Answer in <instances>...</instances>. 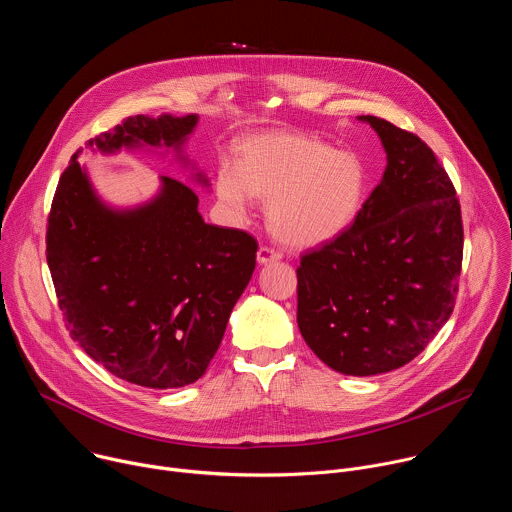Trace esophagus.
I'll use <instances>...</instances> for the list:
<instances>
[{
	"mask_svg": "<svg viewBox=\"0 0 512 512\" xmlns=\"http://www.w3.org/2000/svg\"><path fill=\"white\" fill-rule=\"evenodd\" d=\"M279 259H281V251H277V249H273V247H261V249L257 251V261H259L261 265L275 263V261H279Z\"/></svg>",
	"mask_w": 512,
	"mask_h": 512,
	"instance_id": "obj_1",
	"label": "esophagus"
}]
</instances>
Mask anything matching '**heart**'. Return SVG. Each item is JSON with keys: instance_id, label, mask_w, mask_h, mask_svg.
I'll return each instance as SVG.
<instances>
[{"instance_id": "heart-1", "label": "heart", "mask_w": 512, "mask_h": 512, "mask_svg": "<svg viewBox=\"0 0 512 512\" xmlns=\"http://www.w3.org/2000/svg\"><path fill=\"white\" fill-rule=\"evenodd\" d=\"M367 176L348 152L302 133H261L243 141L239 162L216 172V194L245 216L253 196L269 200L267 223L291 247H316L356 218Z\"/></svg>"}]
</instances>
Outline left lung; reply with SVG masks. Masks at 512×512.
I'll list each match as a JSON object with an SVG mask.
<instances>
[{"label": "left lung", "mask_w": 512, "mask_h": 512, "mask_svg": "<svg viewBox=\"0 0 512 512\" xmlns=\"http://www.w3.org/2000/svg\"><path fill=\"white\" fill-rule=\"evenodd\" d=\"M387 168L354 223L298 267V326L330 369L369 377L411 362L454 312L464 227L456 188L429 145L387 119Z\"/></svg>", "instance_id": "8db88e82"}]
</instances>
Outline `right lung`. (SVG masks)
<instances>
[{"label": "right lung", "mask_w": 512, "mask_h": 512, "mask_svg": "<svg viewBox=\"0 0 512 512\" xmlns=\"http://www.w3.org/2000/svg\"><path fill=\"white\" fill-rule=\"evenodd\" d=\"M196 121L133 115L87 145L178 150ZM79 154L58 180L46 227V261L70 338L127 383L176 389L198 381L255 271L257 241L206 225L196 192L170 176L152 202L113 210L93 192Z\"/></svg>", "instance_id": "right-lung-1"}]
</instances>
